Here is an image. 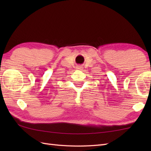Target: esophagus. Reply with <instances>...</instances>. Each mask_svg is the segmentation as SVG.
I'll use <instances>...</instances> for the list:
<instances>
[{"label":"esophagus","mask_w":151,"mask_h":151,"mask_svg":"<svg viewBox=\"0 0 151 151\" xmlns=\"http://www.w3.org/2000/svg\"><path fill=\"white\" fill-rule=\"evenodd\" d=\"M77 69H81V67L78 66V67H77Z\"/></svg>","instance_id":"obj_1"}]
</instances>
